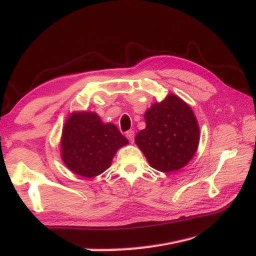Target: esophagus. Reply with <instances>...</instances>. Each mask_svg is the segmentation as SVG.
Here are the masks:
<instances>
[{
    "instance_id": "34e87169",
    "label": "esophagus",
    "mask_w": 256,
    "mask_h": 256,
    "mask_svg": "<svg viewBox=\"0 0 256 256\" xmlns=\"http://www.w3.org/2000/svg\"><path fill=\"white\" fill-rule=\"evenodd\" d=\"M126 136L130 142H134V130H128L126 132Z\"/></svg>"
}]
</instances>
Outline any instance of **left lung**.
Here are the masks:
<instances>
[{"mask_svg":"<svg viewBox=\"0 0 256 256\" xmlns=\"http://www.w3.org/2000/svg\"><path fill=\"white\" fill-rule=\"evenodd\" d=\"M145 129L138 131L136 143L152 168L173 172L194 156L200 128L191 108L176 95H168L145 112Z\"/></svg>","mask_w":256,"mask_h":256,"instance_id":"left-lung-1","label":"left lung"}]
</instances>
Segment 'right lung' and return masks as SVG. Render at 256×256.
<instances>
[{"label":"right lung","mask_w":256,"mask_h":256,"mask_svg":"<svg viewBox=\"0 0 256 256\" xmlns=\"http://www.w3.org/2000/svg\"><path fill=\"white\" fill-rule=\"evenodd\" d=\"M128 144L114 124H104L96 113H72L66 120L60 148L66 166L83 177L109 168L114 154Z\"/></svg>","instance_id":"obj_1"}]
</instances>
